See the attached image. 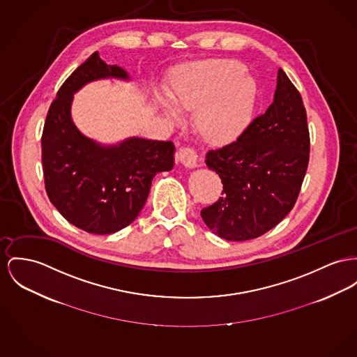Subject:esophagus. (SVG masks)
<instances>
[{"instance_id":"obj_1","label":"esophagus","mask_w":357,"mask_h":357,"mask_svg":"<svg viewBox=\"0 0 357 357\" xmlns=\"http://www.w3.org/2000/svg\"><path fill=\"white\" fill-rule=\"evenodd\" d=\"M178 158L184 167H190V169L199 167L197 154L190 147H181L178 151Z\"/></svg>"}]
</instances>
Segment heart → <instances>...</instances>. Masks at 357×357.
<instances>
[{
  "mask_svg": "<svg viewBox=\"0 0 357 357\" xmlns=\"http://www.w3.org/2000/svg\"><path fill=\"white\" fill-rule=\"evenodd\" d=\"M161 112L180 121V112L193 111L197 131L210 142L236 141L248 127L257 96L255 78L242 63L210 59L185 66L176 77L169 97L154 92Z\"/></svg>",
  "mask_w": 357,
  "mask_h": 357,
  "instance_id": "1",
  "label": "heart"
}]
</instances>
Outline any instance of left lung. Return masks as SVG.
Wrapping results in <instances>:
<instances>
[{"mask_svg":"<svg viewBox=\"0 0 357 357\" xmlns=\"http://www.w3.org/2000/svg\"><path fill=\"white\" fill-rule=\"evenodd\" d=\"M310 135L302 97L282 69L272 104L236 142L206 155L223 196L202 210L207 227L227 241L260 237L288 214L309 165Z\"/></svg>","mask_w":357,"mask_h":357,"instance_id":"obj_1","label":"left lung"}]
</instances>
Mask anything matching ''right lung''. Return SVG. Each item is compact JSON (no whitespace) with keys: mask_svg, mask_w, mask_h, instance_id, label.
Masks as SVG:
<instances>
[{"mask_svg":"<svg viewBox=\"0 0 357 357\" xmlns=\"http://www.w3.org/2000/svg\"><path fill=\"white\" fill-rule=\"evenodd\" d=\"M100 79L131 81L118 65L93 52L61 86L48 109L42 135V162L48 199L75 227L112 234L127 227L147 200L151 180L174 167L173 142L126 138L97 142L72 118L74 95Z\"/></svg>","mask_w":357,"mask_h":357,"instance_id":"right-lung-1","label":"right lung"}]
</instances>
